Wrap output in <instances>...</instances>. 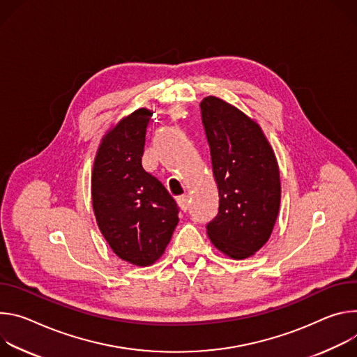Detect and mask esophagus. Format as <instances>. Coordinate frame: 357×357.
Returning <instances> with one entry per match:
<instances>
[{
    "mask_svg": "<svg viewBox=\"0 0 357 357\" xmlns=\"http://www.w3.org/2000/svg\"><path fill=\"white\" fill-rule=\"evenodd\" d=\"M188 203H190V199H188L187 194H183V195L177 197V204L180 206V208H181L183 211H185V210L188 208Z\"/></svg>",
    "mask_w": 357,
    "mask_h": 357,
    "instance_id": "obj_1",
    "label": "esophagus"
}]
</instances>
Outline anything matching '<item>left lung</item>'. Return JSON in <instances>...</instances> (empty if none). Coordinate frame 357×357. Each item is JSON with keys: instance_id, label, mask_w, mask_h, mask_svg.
<instances>
[{"instance_id": "8db88e82", "label": "left lung", "mask_w": 357, "mask_h": 357, "mask_svg": "<svg viewBox=\"0 0 357 357\" xmlns=\"http://www.w3.org/2000/svg\"><path fill=\"white\" fill-rule=\"evenodd\" d=\"M200 107L220 197L208 238L227 257L244 259L266 244L278 217V162L259 125L240 109L215 96Z\"/></svg>"}]
</instances>
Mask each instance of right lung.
Returning <instances> with one entry per match:
<instances>
[{"label": "right lung", "instance_id": "1", "mask_svg": "<svg viewBox=\"0 0 357 357\" xmlns=\"http://www.w3.org/2000/svg\"><path fill=\"white\" fill-rule=\"evenodd\" d=\"M153 112L137 109L110 129L98 149L92 172V206L112 251L147 266L160 258L178 222V207L142 157Z\"/></svg>", "mask_w": 357, "mask_h": 357}]
</instances>
